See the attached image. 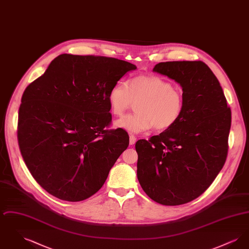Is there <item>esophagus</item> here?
<instances>
[{"label":"esophagus","mask_w":249,"mask_h":249,"mask_svg":"<svg viewBox=\"0 0 249 249\" xmlns=\"http://www.w3.org/2000/svg\"><path fill=\"white\" fill-rule=\"evenodd\" d=\"M136 142V137L134 136V135H132V134H130V145H132V144H134Z\"/></svg>","instance_id":"obj_1"}]
</instances>
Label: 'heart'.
Listing matches in <instances>:
<instances>
[{
    "mask_svg": "<svg viewBox=\"0 0 249 249\" xmlns=\"http://www.w3.org/2000/svg\"><path fill=\"white\" fill-rule=\"evenodd\" d=\"M107 102L115 117H121L136 103V113L116 122L117 126L133 133L152 127L157 130H168L178 122L184 110L182 91L158 75H137L129 85L118 81L107 95Z\"/></svg>",
    "mask_w": 249,
    "mask_h": 249,
    "instance_id": "b5f03b06",
    "label": "heart"
}]
</instances>
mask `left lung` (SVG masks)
<instances>
[{
    "label": "left lung",
    "mask_w": 249,
    "mask_h": 249,
    "mask_svg": "<svg viewBox=\"0 0 249 249\" xmlns=\"http://www.w3.org/2000/svg\"><path fill=\"white\" fill-rule=\"evenodd\" d=\"M153 71L180 84L184 110L172 128L135 143L137 178L153 201L180 205L201 195L224 165L231 111L217 78L201 60L160 62Z\"/></svg>",
    "instance_id": "8db88e82"
}]
</instances>
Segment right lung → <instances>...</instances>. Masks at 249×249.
Here are the masks:
<instances>
[{
	"label": "right lung",
	"mask_w": 249,
	"mask_h": 249,
	"mask_svg": "<svg viewBox=\"0 0 249 249\" xmlns=\"http://www.w3.org/2000/svg\"><path fill=\"white\" fill-rule=\"evenodd\" d=\"M136 66L103 56L61 54L24 91L18 139L36 182L60 200L80 201L100 190L129 145L123 129L107 130L111 88Z\"/></svg>",
	"instance_id": "obj_1"
}]
</instances>
